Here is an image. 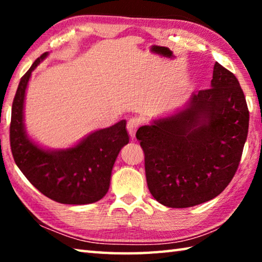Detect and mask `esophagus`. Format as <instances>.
I'll use <instances>...</instances> for the list:
<instances>
[{
	"mask_svg": "<svg viewBox=\"0 0 262 262\" xmlns=\"http://www.w3.org/2000/svg\"><path fill=\"white\" fill-rule=\"evenodd\" d=\"M140 125H141V120L137 118H133V119H130V120H128L127 130H128V133H129L130 137L135 136V133L137 130V128L140 127Z\"/></svg>",
	"mask_w": 262,
	"mask_h": 262,
	"instance_id": "34e87169",
	"label": "esophagus"
}]
</instances>
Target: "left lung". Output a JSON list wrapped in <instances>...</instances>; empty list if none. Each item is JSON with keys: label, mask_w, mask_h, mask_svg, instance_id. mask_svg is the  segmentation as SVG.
<instances>
[{"label": "left lung", "mask_w": 262, "mask_h": 262, "mask_svg": "<svg viewBox=\"0 0 262 262\" xmlns=\"http://www.w3.org/2000/svg\"><path fill=\"white\" fill-rule=\"evenodd\" d=\"M248 120L237 77L216 62L211 88L193 95L187 108L136 132L152 196L187 208L221 194L241 163Z\"/></svg>", "instance_id": "8db88e82"}]
</instances>
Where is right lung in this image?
Wrapping results in <instances>:
<instances>
[{
    "mask_svg": "<svg viewBox=\"0 0 262 262\" xmlns=\"http://www.w3.org/2000/svg\"><path fill=\"white\" fill-rule=\"evenodd\" d=\"M38 57L20 78L11 110L10 147L15 163L39 192L64 205H88L105 196L119 151L129 142L126 121L97 130L74 148L47 151L32 143L24 130L25 90Z\"/></svg>",
    "mask_w": 262,
    "mask_h": 262,
    "instance_id": "obj_1",
    "label": "right lung"
}]
</instances>
